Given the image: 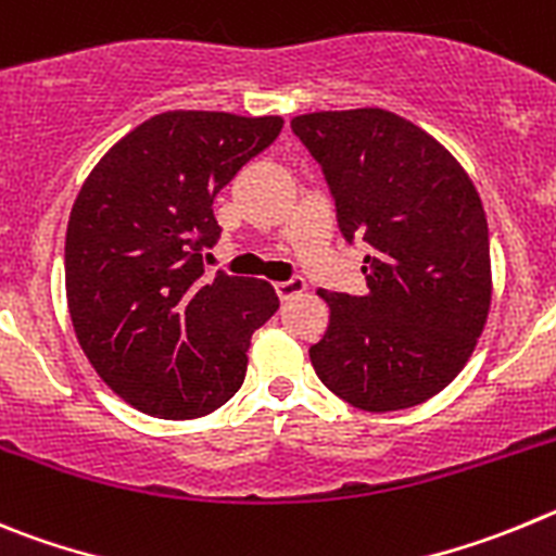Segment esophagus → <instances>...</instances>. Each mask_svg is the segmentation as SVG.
Here are the masks:
<instances>
[{
	"label": "esophagus",
	"mask_w": 556,
	"mask_h": 556,
	"mask_svg": "<svg viewBox=\"0 0 556 556\" xmlns=\"http://www.w3.org/2000/svg\"><path fill=\"white\" fill-rule=\"evenodd\" d=\"M274 290H277V296L282 299V302H288V299L304 293V290H307V282H304L302 277H290V279H285V282L274 285Z\"/></svg>",
	"instance_id": "34e87169"
}]
</instances>
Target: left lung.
Segmentation results:
<instances>
[{
    "instance_id": "8db88e82",
    "label": "left lung",
    "mask_w": 556,
    "mask_h": 556,
    "mask_svg": "<svg viewBox=\"0 0 556 556\" xmlns=\"http://www.w3.org/2000/svg\"><path fill=\"white\" fill-rule=\"evenodd\" d=\"M321 166L340 235L363 241V296L327 293L309 359L334 396L368 413L415 407L471 357L490 309L488 218L457 160L379 108L290 122Z\"/></svg>"
}]
</instances>
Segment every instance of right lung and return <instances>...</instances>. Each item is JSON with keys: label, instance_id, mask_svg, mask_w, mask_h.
I'll list each match as a JSON object with an SVG mask.
<instances>
[{"label": "right lung", "instance_id": "add662e5", "mask_svg": "<svg viewBox=\"0 0 556 556\" xmlns=\"http://www.w3.org/2000/svg\"><path fill=\"white\" fill-rule=\"evenodd\" d=\"M279 129V116L168 110L124 135L79 188L68 313L99 377L141 413L202 418L243 384L249 340L279 299L263 279H204L202 252L222 235L216 193Z\"/></svg>", "mask_w": 556, "mask_h": 556}]
</instances>
